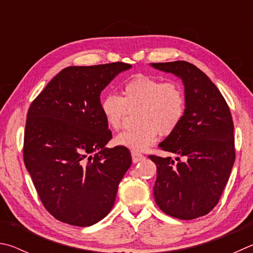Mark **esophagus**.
I'll return each mask as SVG.
<instances>
[{"label": "esophagus", "mask_w": 253, "mask_h": 253, "mask_svg": "<svg viewBox=\"0 0 253 253\" xmlns=\"http://www.w3.org/2000/svg\"><path fill=\"white\" fill-rule=\"evenodd\" d=\"M131 156H132V161H133L134 163L139 162V161H141V160H143V159H144L143 154H141V153L136 152V151H132V152H131Z\"/></svg>", "instance_id": "34e87169"}]
</instances>
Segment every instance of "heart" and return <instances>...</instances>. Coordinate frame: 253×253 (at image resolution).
Instances as JSON below:
<instances>
[{
    "mask_svg": "<svg viewBox=\"0 0 253 253\" xmlns=\"http://www.w3.org/2000/svg\"><path fill=\"white\" fill-rule=\"evenodd\" d=\"M187 101L181 84L173 80L138 74L123 84L121 96L109 93L101 100V111L110 127L117 130L134 111L138 122L120 132L115 144L142 151L156 142L159 134L170 135L183 121Z\"/></svg>",
    "mask_w": 253,
    "mask_h": 253,
    "instance_id": "obj_1",
    "label": "heart"
}]
</instances>
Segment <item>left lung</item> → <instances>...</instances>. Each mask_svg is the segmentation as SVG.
<instances>
[{
    "label": "left lung",
    "instance_id": "left-lung-1",
    "mask_svg": "<svg viewBox=\"0 0 253 253\" xmlns=\"http://www.w3.org/2000/svg\"><path fill=\"white\" fill-rule=\"evenodd\" d=\"M153 68L182 79L187 109L183 121L159 144L176 158L149 156L157 165L154 199L168 215L192 220L218 205L236 159L233 121L218 87L185 61L151 63Z\"/></svg>",
    "mask_w": 253,
    "mask_h": 253
}]
</instances>
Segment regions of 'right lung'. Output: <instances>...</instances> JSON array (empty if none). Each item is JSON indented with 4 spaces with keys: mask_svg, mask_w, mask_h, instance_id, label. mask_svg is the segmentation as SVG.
<instances>
[{
    "mask_svg": "<svg viewBox=\"0 0 253 253\" xmlns=\"http://www.w3.org/2000/svg\"><path fill=\"white\" fill-rule=\"evenodd\" d=\"M130 68L123 62L69 66L30 105L24 163L44 208L61 222L88 227L113 208L132 158L121 145L105 148L112 132L100 95L115 75Z\"/></svg>",
    "mask_w": 253,
    "mask_h": 253,
    "instance_id": "1",
    "label": "right lung"
}]
</instances>
